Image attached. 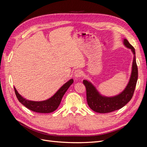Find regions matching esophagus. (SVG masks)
<instances>
[{
    "mask_svg": "<svg viewBox=\"0 0 147 147\" xmlns=\"http://www.w3.org/2000/svg\"><path fill=\"white\" fill-rule=\"evenodd\" d=\"M82 72L80 69L75 70V71L74 72V76L76 78H79L80 77L82 76Z\"/></svg>",
    "mask_w": 147,
    "mask_h": 147,
    "instance_id": "1",
    "label": "esophagus"
}]
</instances>
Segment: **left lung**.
I'll use <instances>...</instances> for the list:
<instances>
[{
    "mask_svg": "<svg viewBox=\"0 0 147 147\" xmlns=\"http://www.w3.org/2000/svg\"><path fill=\"white\" fill-rule=\"evenodd\" d=\"M123 42L126 48L130 49L133 54L132 69L129 82L125 89L119 94L112 96L102 95L98 92L96 87L88 80H84L83 84L86 88L87 101L90 108L98 113H109L118 110L125 106L133 96L136 88L138 69L136 64L135 49L126 38L123 40Z\"/></svg>",
    "mask_w": 147,
    "mask_h": 147,
    "instance_id": "8db88e82",
    "label": "left lung"
}]
</instances>
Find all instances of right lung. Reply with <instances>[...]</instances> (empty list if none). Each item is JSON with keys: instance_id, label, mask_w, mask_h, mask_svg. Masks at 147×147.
<instances>
[{"instance_id": "obj_1", "label": "right lung", "mask_w": 147, "mask_h": 147, "mask_svg": "<svg viewBox=\"0 0 147 147\" xmlns=\"http://www.w3.org/2000/svg\"><path fill=\"white\" fill-rule=\"evenodd\" d=\"M73 79H71L68 82L63 84L53 96L46 100L41 101H34L26 99L23 98L21 94L18 92L16 88L14 87L16 97L22 105L26 106L29 109L38 113H51L55 111L59 106L61 99L66 92L67 91L71 85L73 83Z\"/></svg>"}]
</instances>
